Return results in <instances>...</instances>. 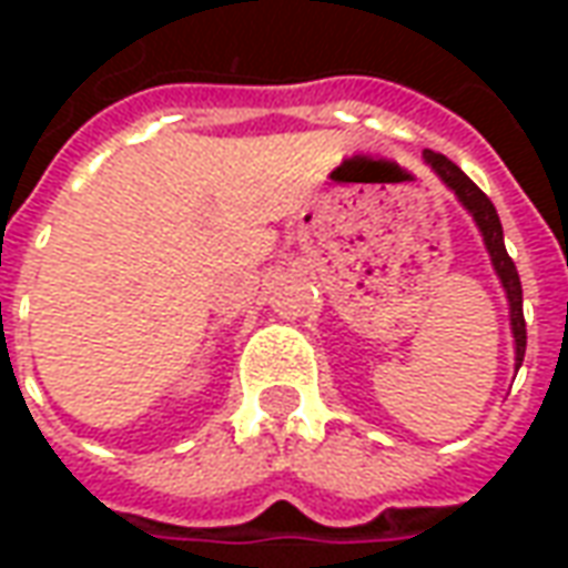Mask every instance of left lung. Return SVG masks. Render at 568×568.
Listing matches in <instances>:
<instances>
[{"label":"left lung","mask_w":568,"mask_h":568,"mask_svg":"<svg viewBox=\"0 0 568 568\" xmlns=\"http://www.w3.org/2000/svg\"><path fill=\"white\" fill-rule=\"evenodd\" d=\"M426 163L435 170V173L444 179V185L453 187V194L463 200V206L471 215H475L477 227L484 234V243L489 248V258H493V267L499 273L501 285L508 292V304H511V328H514V344H517V368L524 365L526 353V320H524V288H520V276H517V267H514L511 255L505 248V240H501V222L499 212L493 206V200L480 191V187L468 179V175L456 166L453 161H447L438 151H423Z\"/></svg>","instance_id":"left-lung-1"}]
</instances>
